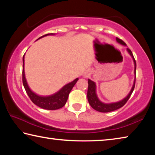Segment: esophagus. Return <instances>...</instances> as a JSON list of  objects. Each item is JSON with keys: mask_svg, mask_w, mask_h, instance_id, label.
<instances>
[{"mask_svg": "<svg viewBox=\"0 0 155 155\" xmlns=\"http://www.w3.org/2000/svg\"><path fill=\"white\" fill-rule=\"evenodd\" d=\"M87 77V74H84V75H83V77H84V78H86Z\"/></svg>", "mask_w": 155, "mask_h": 155, "instance_id": "obj_1", "label": "esophagus"}]
</instances>
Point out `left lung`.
I'll return each instance as SVG.
<instances>
[{
    "label": "left lung",
    "instance_id": "obj_1",
    "mask_svg": "<svg viewBox=\"0 0 155 155\" xmlns=\"http://www.w3.org/2000/svg\"><path fill=\"white\" fill-rule=\"evenodd\" d=\"M116 41L119 44H122V45L127 46L124 41L120 39L116 38ZM127 52L129 53L131 57L133 58V62H134V65H135V69H134V74L135 75V71H136V61L135 60L134 57L133 55L132 52H131L129 48H127ZM135 85V79L134 82H133V87L131 88L130 92L128 93V95L125 97L124 99H122V101L116 102V103H104L103 102L100 101L99 98L97 96L96 94V85L95 82H94L90 79H88V90H87V100L88 102L91 107H92L94 109L96 110L99 112L102 113H107V112H111L113 111H115V110H117L120 108H121L126 104V103L128 101V100L129 99L130 96L132 94L133 90H134Z\"/></svg>",
    "mask_w": 155,
    "mask_h": 155
}]
</instances>
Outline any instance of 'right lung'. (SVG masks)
<instances>
[{
    "instance_id": "1",
    "label": "right lung",
    "mask_w": 155,
    "mask_h": 155,
    "mask_svg": "<svg viewBox=\"0 0 155 155\" xmlns=\"http://www.w3.org/2000/svg\"><path fill=\"white\" fill-rule=\"evenodd\" d=\"M55 35L54 33H49L44 35L40 37V39L43 37L47 35ZM25 54L23 56L22 61H23V66H22V83L24 87L26 90V92L28 94L31 101L36 104L37 106L40 107V108L47 110H56L61 108L64 107L65 103H66L67 100L68 98V96L70 91H71L72 87H74V85L77 83L78 78H77L72 82L65 85L61 90H59L55 94H52L51 96H40L38 94H35V92L31 90L30 87H28L27 81L26 80L25 73Z\"/></svg>"
}]
</instances>
